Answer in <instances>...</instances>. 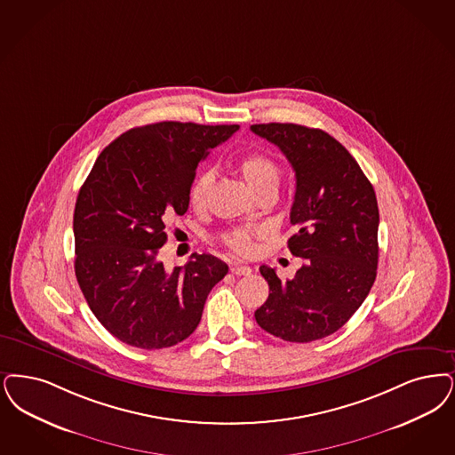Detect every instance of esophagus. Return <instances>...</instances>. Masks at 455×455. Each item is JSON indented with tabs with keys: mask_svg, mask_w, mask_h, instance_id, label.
Instances as JSON below:
<instances>
[{
	"mask_svg": "<svg viewBox=\"0 0 455 455\" xmlns=\"http://www.w3.org/2000/svg\"><path fill=\"white\" fill-rule=\"evenodd\" d=\"M230 273L235 274V275H249L252 273V269L249 266H238V264H232L230 266Z\"/></svg>",
	"mask_w": 455,
	"mask_h": 455,
	"instance_id": "1",
	"label": "esophagus"
}]
</instances>
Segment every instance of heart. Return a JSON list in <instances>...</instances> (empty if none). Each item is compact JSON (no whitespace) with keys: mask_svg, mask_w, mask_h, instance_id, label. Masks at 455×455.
Wrapping results in <instances>:
<instances>
[{"mask_svg":"<svg viewBox=\"0 0 455 455\" xmlns=\"http://www.w3.org/2000/svg\"><path fill=\"white\" fill-rule=\"evenodd\" d=\"M238 171L255 195L264 191H277L279 188V182H281L279 165L275 164L273 157L266 154H259V152L245 154L238 161ZM213 181H215V172L212 169H206L193 182L189 191V201L196 210H203L208 204ZM257 235H260V228H235L223 235V243L235 254L245 255L254 249V238Z\"/></svg>","mask_w":455,"mask_h":455,"instance_id":"1","label":"heart"}]
</instances>
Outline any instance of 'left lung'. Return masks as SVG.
<instances>
[{"instance_id":"8db88e82","label":"left lung","mask_w":455,"mask_h":455,"mask_svg":"<svg viewBox=\"0 0 455 455\" xmlns=\"http://www.w3.org/2000/svg\"><path fill=\"white\" fill-rule=\"evenodd\" d=\"M279 147L296 174L288 240L301 269L281 281L260 266L269 298L255 309L259 327L286 342H313L344 327L371 291L378 269L379 210L372 184L346 147L320 128L252 125Z\"/></svg>"}]
</instances>
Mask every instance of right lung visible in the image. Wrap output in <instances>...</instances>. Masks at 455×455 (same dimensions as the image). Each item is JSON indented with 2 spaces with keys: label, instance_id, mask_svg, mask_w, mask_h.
<instances>
[{
  "label": "right lung",
  "instance_id": "add662e5",
  "mask_svg": "<svg viewBox=\"0 0 455 455\" xmlns=\"http://www.w3.org/2000/svg\"><path fill=\"white\" fill-rule=\"evenodd\" d=\"M238 125L159 122L132 128L96 159L74 208V271L94 316L139 348L188 339L228 266L193 254L172 273L157 259L165 225L189 206L198 164Z\"/></svg>",
  "mask_w": 455,
  "mask_h": 455
}]
</instances>
